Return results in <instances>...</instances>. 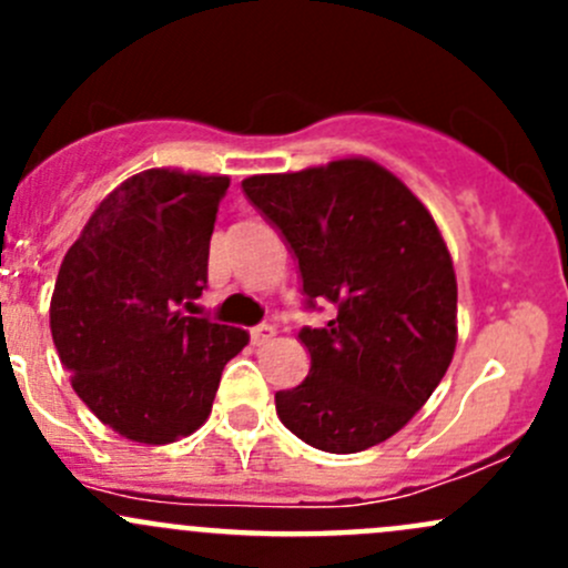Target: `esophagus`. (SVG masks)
Returning <instances> with one entry per match:
<instances>
[{"instance_id": "esophagus-1", "label": "esophagus", "mask_w": 568, "mask_h": 568, "mask_svg": "<svg viewBox=\"0 0 568 568\" xmlns=\"http://www.w3.org/2000/svg\"><path fill=\"white\" fill-rule=\"evenodd\" d=\"M272 337H274V326H268V324H257L250 329L252 346H263V343H268Z\"/></svg>"}]
</instances>
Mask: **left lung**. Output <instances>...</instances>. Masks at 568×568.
Listing matches in <instances>:
<instances>
[{"instance_id":"left-lung-1","label":"left lung","mask_w":568,"mask_h":568,"mask_svg":"<svg viewBox=\"0 0 568 568\" xmlns=\"http://www.w3.org/2000/svg\"><path fill=\"white\" fill-rule=\"evenodd\" d=\"M242 189L294 252L305 305L337 311L302 326L311 374L274 395L277 417L326 454L385 443L454 359L456 274L437 222L371 159L252 175Z\"/></svg>"}]
</instances>
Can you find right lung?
I'll list each match as a JSON object with an SVG mask.
<instances>
[{
    "label": "right lung",
    "instance_id": "add662e5",
    "mask_svg": "<svg viewBox=\"0 0 568 568\" xmlns=\"http://www.w3.org/2000/svg\"><path fill=\"white\" fill-rule=\"evenodd\" d=\"M231 178L145 170L101 200L62 257L51 337L71 385L104 426L145 445L197 432L239 326L186 316L209 280V242Z\"/></svg>",
    "mask_w": 568,
    "mask_h": 568
}]
</instances>
